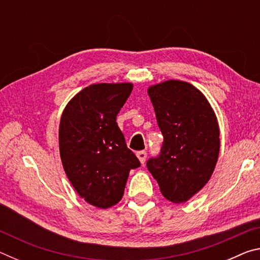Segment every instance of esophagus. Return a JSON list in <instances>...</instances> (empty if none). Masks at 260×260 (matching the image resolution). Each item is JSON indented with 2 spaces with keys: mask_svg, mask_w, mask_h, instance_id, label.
Segmentation results:
<instances>
[{
  "mask_svg": "<svg viewBox=\"0 0 260 260\" xmlns=\"http://www.w3.org/2000/svg\"><path fill=\"white\" fill-rule=\"evenodd\" d=\"M136 156H138L139 160L141 161V164H144V162H146V159H147V151H139L138 153H136Z\"/></svg>",
  "mask_w": 260,
  "mask_h": 260,
  "instance_id": "obj_1",
  "label": "esophagus"
}]
</instances>
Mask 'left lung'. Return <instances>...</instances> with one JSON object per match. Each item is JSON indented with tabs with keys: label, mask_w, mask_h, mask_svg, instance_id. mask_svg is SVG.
<instances>
[{
	"label": "left lung",
	"mask_w": 260,
	"mask_h": 260,
	"mask_svg": "<svg viewBox=\"0 0 260 260\" xmlns=\"http://www.w3.org/2000/svg\"><path fill=\"white\" fill-rule=\"evenodd\" d=\"M164 142L147 161L166 200L184 203L203 188L217 164L220 139L213 109L192 85L169 80L149 87Z\"/></svg>",
	"instance_id": "1"
}]
</instances>
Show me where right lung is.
<instances>
[{
  "label": "right lung",
  "mask_w": 260,
  "mask_h": 260,
  "mask_svg": "<svg viewBox=\"0 0 260 260\" xmlns=\"http://www.w3.org/2000/svg\"><path fill=\"white\" fill-rule=\"evenodd\" d=\"M132 89L129 82L90 85L70 101L60 118L65 173L80 197L100 209L121 200L129 171L141 165L116 121Z\"/></svg>",
  "instance_id": "obj_1"
}]
</instances>
